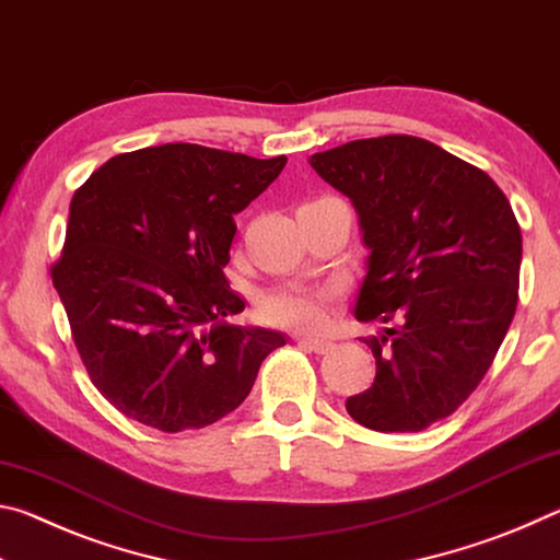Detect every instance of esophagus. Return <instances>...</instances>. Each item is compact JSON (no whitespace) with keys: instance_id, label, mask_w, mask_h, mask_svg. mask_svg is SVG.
Segmentation results:
<instances>
[{"instance_id":"34e87169","label":"esophagus","mask_w":560,"mask_h":560,"mask_svg":"<svg viewBox=\"0 0 560 560\" xmlns=\"http://www.w3.org/2000/svg\"><path fill=\"white\" fill-rule=\"evenodd\" d=\"M296 340H299L301 346H306V348L314 350V353H328V350L334 348V343H330V340H326V338H314V336H296Z\"/></svg>"}]
</instances>
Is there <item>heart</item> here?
Here are the masks:
<instances>
[{"instance_id": "1", "label": "heart", "mask_w": 560, "mask_h": 560, "mask_svg": "<svg viewBox=\"0 0 560 560\" xmlns=\"http://www.w3.org/2000/svg\"><path fill=\"white\" fill-rule=\"evenodd\" d=\"M330 291L324 289H273L259 296V314L273 326L316 330L326 320Z\"/></svg>"}]
</instances>
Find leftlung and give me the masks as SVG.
Masks as SVG:
<instances>
[{
  "instance_id": "obj_1",
  "label": "left lung",
  "mask_w": 560,
  "mask_h": 560,
  "mask_svg": "<svg viewBox=\"0 0 560 560\" xmlns=\"http://www.w3.org/2000/svg\"><path fill=\"white\" fill-rule=\"evenodd\" d=\"M353 202L368 246L355 318L385 324L363 338L375 381L346 400L375 432H420L474 393L518 301L521 230L485 170L430 140L383 136L311 155Z\"/></svg>"
}]
</instances>
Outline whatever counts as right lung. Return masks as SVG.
<instances>
[{
	"mask_svg": "<svg viewBox=\"0 0 560 560\" xmlns=\"http://www.w3.org/2000/svg\"><path fill=\"white\" fill-rule=\"evenodd\" d=\"M283 165L167 143L110 158L75 189L51 279L91 383L130 420L207 428L287 346L279 330L226 324L244 301L224 277L234 214Z\"/></svg>",
	"mask_w": 560,
	"mask_h": 560,
	"instance_id": "add662e5",
	"label": "right lung"
}]
</instances>
